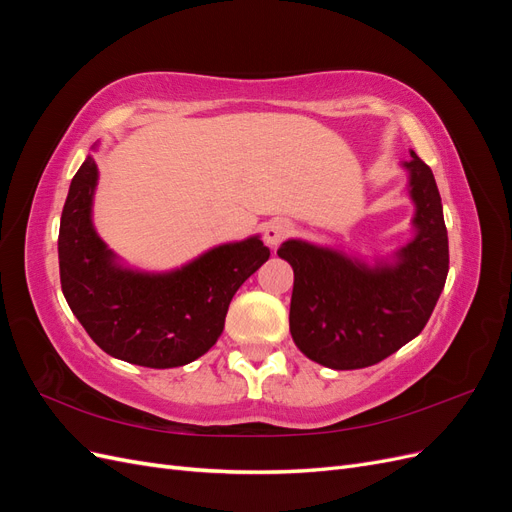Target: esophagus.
Wrapping results in <instances>:
<instances>
[{"label":"esophagus","instance_id":"34e87169","mask_svg":"<svg viewBox=\"0 0 512 512\" xmlns=\"http://www.w3.org/2000/svg\"><path fill=\"white\" fill-rule=\"evenodd\" d=\"M292 232V224L288 220H273L265 226V241L271 247L280 245Z\"/></svg>","mask_w":512,"mask_h":512}]
</instances>
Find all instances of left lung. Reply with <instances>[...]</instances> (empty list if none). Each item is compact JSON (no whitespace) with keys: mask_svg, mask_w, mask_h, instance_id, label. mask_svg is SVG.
I'll return each mask as SVG.
<instances>
[{"mask_svg":"<svg viewBox=\"0 0 512 512\" xmlns=\"http://www.w3.org/2000/svg\"><path fill=\"white\" fill-rule=\"evenodd\" d=\"M416 237L395 265L374 269L329 247L290 239L277 256L290 262V333L307 356L331 369L384 361L425 329L448 273V235L431 168L410 151Z\"/></svg>","mask_w":512,"mask_h":512,"instance_id":"1","label":"left lung"}]
</instances>
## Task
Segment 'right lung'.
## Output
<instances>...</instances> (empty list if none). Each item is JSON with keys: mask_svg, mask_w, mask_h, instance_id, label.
<instances>
[{"mask_svg": "<svg viewBox=\"0 0 512 512\" xmlns=\"http://www.w3.org/2000/svg\"><path fill=\"white\" fill-rule=\"evenodd\" d=\"M96 181L98 166L87 156L61 211L59 280L72 314L115 359L151 369L192 363L218 342L232 297L269 260V247L250 237L173 273L121 269L91 224Z\"/></svg>", "mask_w": 512, "mask_h": 512, "instance_id": "add662e5", "label": "right lung"}]
</instances>
